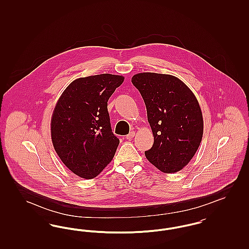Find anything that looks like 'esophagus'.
<instances>
[{
	"mask_svg": "<svg viewBox=\"0 0 249 249\" xmlns=\"http://www.w3.org/2000/svg\"><path fill=\"white\" fill-rule=\"evenodd\" d=\"M134 135H135V131H134V130H131L128 135H126V139H127V140H131V139L134 137Z\"/></svg>",
	"mask_w": 249,
	"mask_h": 249,
	"instance_id": "34e87169",
	"label": "esophagus"
}]
</instances>
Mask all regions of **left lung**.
<instances>
[{
    "label": "left lung",
    "mask_w": 249,
    "mask_h": 249,
    "mask_svg": "<svg viewBox=\"0 0 249 249\" xmlns=\"http://www.w3.org/2000/svg\"><path fill=\"white\" fill-rule=\"evenodd\" d=\"M131 82L142 95L154 136L144 151L160 171L172 174L187 165L198 150L203 133L200 105L178 77L156 72L134 74Z\"/></svg>",
    "instance_id": "1"
}]
</instances>
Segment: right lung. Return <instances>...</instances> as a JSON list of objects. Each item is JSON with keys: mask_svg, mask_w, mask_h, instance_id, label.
I'll list each match as a JSON object with an SVG mask.
<instances>
[{"mask_svg": "<svg viewBox=\"0 0 249 249\" xmlns=\"http://www.w3.org/2000/svg\"><path fill=\"white\" fill-rule=\"evenodd\" d=\"M123 81V76L110 73L75 79L54 108L53 146L64 165L80 178H96L115 156L119 139L112 131L107 102Z\"/></svg>", "mask_w": 249, "mask_h": 249, "instance_id": "obj_1", "label": "right lung"}]
</instances>
